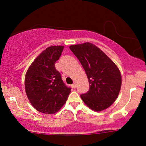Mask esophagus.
Returning <instances> with one entry per match:
<instances>
[{
    "instance_id": "1",
    "label": "esophagus",
    "mask_w": 146,
    "mask_h": 146,
    "mask_svg": "<svg viewBox=\"0 0 146 146\" xmlns=\"http://www.w3.org/2000/svg\"><path fill=\"white\" fill-rule=\"evenodd\" d=\"M71 87L73 88V89H75V88L76 87V84H71Z\"/></svg>"
}]
</instances>
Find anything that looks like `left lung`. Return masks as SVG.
<instances>
[{
	"label": "left lung",
	"mask_w": 146,
	"mask_h": 146,
	"mask_svg": "<svg viewBox=\"0 0 146 146\" xmlns=\"http://www.w3.org/2000/svg\"><path fill=\"white\" fill-rule=\"evenodd\" d=\"M70 49L80 61L87 76L89 89L80 95L94 111L110 107L117 98L121 86L118 67L103 52L91 43L73 45Z\"/></svg>",
	"instance_id": "left-lung-1"
}]
</instances>
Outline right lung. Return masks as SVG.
Here are the masks:
<instances>
[{"instance_id": "obj_1", "label": "right lung", "mask_w": 146, "mask_h": 146, "mask_svg": "<svg viewBox=\"0 0 146 146\" xmlns=\"http://www.w3.org/2000/svg\"><path fill=\"white\" fill-rule=\"evenodd\" d=\"M64 46H50L43 51L29 67L25 78L27 96L37 111L55 113L68 98L71 88L64 84L55 63Z\"/></svg>"}]
</instances>
